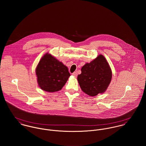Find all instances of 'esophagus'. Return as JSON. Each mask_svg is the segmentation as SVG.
<instances>
[{
    "mask_svg": "<svg viewBox=\"0 0 146 146\" xmlns=\"http://www.w3.org/2000/svg\"><path fill=\"white\" fill-rule=\"evenodd\" d=\"M72 75L74 76L75 77H76V76H77V75H78V73H77L76 72H74L72 73Z\"/></svg>",
    "mask_w": 146,
    "mask_h": 146,
    "instance_id": "esophagus-1",
    "label": "esophagus"
}]
</instances>
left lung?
I'll use <instances>...</instances> for the list:
<instances>
[{
	"mask_svg": "<svg viewBox=\"0 0 146 146\" xmlns=\"http://www.w3.org/2000/svg\"><path fill=\"white\" fill-rule=\"evenodd\" d=\"M81 71L78 81L85 93L94 97L107 90L112 79V71L103 55L100 54L90 62L85 63Z\"/></svg>",
	"mask_w": 146,
	"mask_h": 146,
	"instance_id": "left-lung-1",
	"label": "left lung"
}]
</instances>
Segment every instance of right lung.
I'll return each instance as SVG.
<instances>
[{
  "label": "right lung",
  "mask_w": 146,
  "mask_h": 146,
  "mask_svg": "<svg viewBox=\"0 0 146 146\" xmlns=\"http://www.w3.org/2000/svg\"><path fill=\"white\" fill-rule=\"evenodd\" d=\"M35 72L39 86L50 93L61 90L70 76L67 67L48 53L42 57Z\"/></svg>",
  "instance_id": "obj_1"
}]
</instances>
